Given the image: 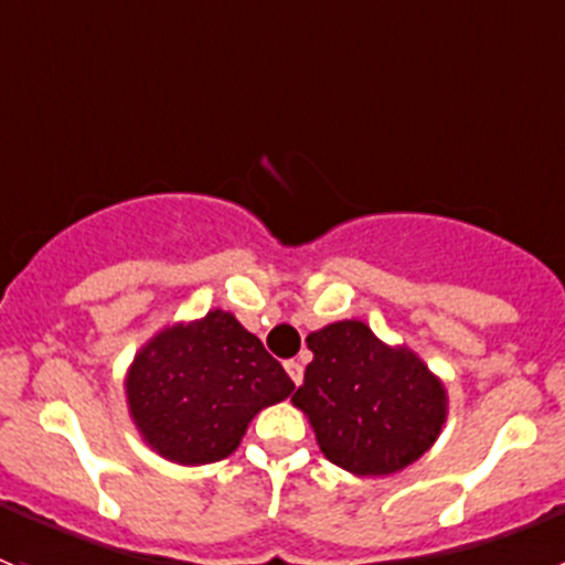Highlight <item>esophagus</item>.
Wrapping results in <instances>:
<instances>
[{
	"label": "esophagus",
	"mask_w": 565,
	"mask_h": 565,
	"mask_svg": "<svg viewBox=\"0 0 565 565\" xmlns=\"http://www.w3.org/2000/svg\"><path fill=\"white\" fill-rule=\"evenodd\" d=\"M284 369H287V374L292 377L295 385L303 383V366H300L298 361H287V363H284Z\"/></svg>",
	"instance_id": "esophagus-1"
}]
</instances>
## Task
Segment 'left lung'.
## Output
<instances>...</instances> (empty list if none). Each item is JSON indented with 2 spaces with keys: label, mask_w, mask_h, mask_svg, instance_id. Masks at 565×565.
Returning a JSON list of instances; mask_svg holds the SVG:
<instances>
[{
  "label": "left lung",
  "mask_w": 565,
  "mask_h": 565,
  "mask_svg": "<svg viewBox=\"0 0 565 565\" xmlns=\"http://www.w3.org/2000/svg\"><path fill=\"white\" fill-rule=\"evenodd\" d=\"M295 407L322 454L355 476H391L424 457L446 424V388L407 347H388L358 319L309 333Z\"/></svg>",
  "instance_id": "left-lung-1"
}]
</instances>
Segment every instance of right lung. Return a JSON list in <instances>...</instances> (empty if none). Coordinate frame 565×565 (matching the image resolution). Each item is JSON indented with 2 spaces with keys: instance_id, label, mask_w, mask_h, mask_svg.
Masks as SVG:
<instances>
[{
  "instance_id": "obj_1",
  "label": "right lung",
  "mask_w": 565,
  "mask_h": 565,
  "mask_svg": "<svg viewBox=\"0 0 565 565\" xmlns=\"http://www.w3.org/2000/svg\"><path fill=\"white\" fill-rule=\"evenodd\" d=\"M130 418L152 451L177 465L226 459L250 418L284 402L295 383L230 311L161 330L134 358Z\"/></svg>"
}]
</instances>
